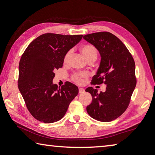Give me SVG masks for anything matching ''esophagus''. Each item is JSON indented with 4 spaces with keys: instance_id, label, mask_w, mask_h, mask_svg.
<instances>
[{
    "instance_id": "1",
    "label": "esophagus",
    "mask_w": 155,
    "mask_h": 155,
    "mask_svg": "<svg viewBox=\"0 0 155 155\" xmlns=\"http://www.w3.org/2000/svg\"><path fill=\"white\" fill-rule=\"evenodd\" d=\"M78 92H79V94H83V93L85 92V90H84L83 88L79 87V88H78Z\"/></svg>"
}]
</instances>
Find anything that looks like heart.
Wrapping results in <instances>:
<instances>
[{"label": "heart", "instance_id": "1", "mask_svg": "<svg viewBox=\"0 0 155 155\" xmlns=\"http://www.w3.org/2000/svg\"><path fill=\"white\" fill-rule=\"evenodd\" d=\"M81 52H82L84 57L87 60V61H91L94 60L95 61L98 56L97 51L94 46L91 44H85L81 47ZM70 56V51H68L65 54L64 57V63H66L68 59ZM87 77V74L86 72H80V73H74L72 75V80L77 84H81L83 83V79Z\"/></svg>", "mask_w": 155, "mask_h": 155}]
</instances>
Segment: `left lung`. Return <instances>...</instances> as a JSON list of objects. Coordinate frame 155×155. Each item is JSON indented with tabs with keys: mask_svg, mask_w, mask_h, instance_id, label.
<instances>
[{
	"mask_svg": "<svg viewBox=\"0 0 155 155\" xmlns=\"http://www.w3.org/2000/svg\"><path fill=\"white\" fill-rule=\"evenodd\" d=\"M83 38L95 46L101 55L100 67L91 84L107 85L104 92L98 93L92 87L86 89L92 96L87 111L98 121H112L129 105L137 83L134 59L122 41L111 33H94L84 35Z\"/></svg>",
	"mask_w": 155,
	"mask_h": 155,
	"instance_id": "8db88e82",
	"label": "left lung"
}]
</instances>
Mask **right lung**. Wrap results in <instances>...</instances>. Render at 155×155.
Masks as SVG:
<instances>
[{"mask_svg": "<svg viewBox=\"0 0 155 155\" xmlns=\"http://www.w3.org/2000/svg\"><path fill=\"white\" fill-rule=\"evenodd\" d=\"M82 38L83 35L43 34L27 46L21 57L18 89L28 111L39 121H59L77 96V86L67 81L58 87L52 79L55 70L62 68L65 54Z\"/></svg>", "mask_w": 155, "mask_h": 155, "instance_id": "right-lung-1", "label": "right lung"}]
</instances>
